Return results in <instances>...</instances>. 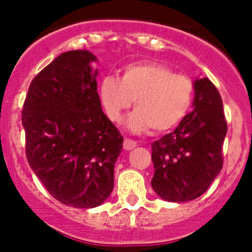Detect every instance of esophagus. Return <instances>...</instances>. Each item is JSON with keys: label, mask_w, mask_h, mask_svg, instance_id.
<instances>
[{"label": "esophagus", "mask_w": 252, "mask_h": 252, "mask_svg": "<svg viewBox=\"0 0 252 252\" xmlns=\"http://www.w3.org/2000/svg\"><path fill=\"white\" fill-rule=\"evenodd\" d=\"M136 146H137L136 141H133V140H130V139H125L124 141L125 150H132V149H135Z\"/></svg>", "instance_id": "esophagus-1"}]
</instances>
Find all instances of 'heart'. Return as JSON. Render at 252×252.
Masks as SVG:
<instances>
[{
    "label": "heart",
    "mask_w": 252,
    "mask_h": 252,
    "mask_svg": "<svg viewBox=\"0 0 252 252\" xmlns=\"http://www.w3.org/2000/svg\"><path fill=\"white\" fill-rule=\"evenodd\" d=\"M98 92L111 121H119L135 101L136 110L126 120V127L133 132L151 127L160 133L174 128L188 113L194 84L162 64L133 63L122 69L120 79L104 77Z\"/></svg>",
    "instance_id": "1"
}]
</instances>
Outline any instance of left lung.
<instances>
[{
  "label": "left lung",
  "instance_id": "1",
  "mask_svg": "<svg viewBox=\"0 0 252 252\" xmlns=\"http://www.w3.org/2000/svg\"><path fill=\"white\" fill-rule=\"evenodd\" d=\"M193 84L192 112L173 132L151 144V187L168 202L193 201L203 194L223 164L227 124L221 95L208 78H197Z\"/></svg>",
  "mask_w": 252,
  "mask_h": 252
}]
</instances>
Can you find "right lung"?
Listing matches in <instances>:
<instances>
[{"label":"right lung","instance_id":"add662e5","mask_svg":"<svg viewBox=\"0 0 252 252\" xmlns=\"http://www.w3.org/2000/svg\"><path fill=\"white\" fill-rule=\"evenodd\" d=\"M97 57L65 51L32 79L22 110L26 157L55 199L94 208L110 197L124 137L102 111Z\"/></svg>","mask_w":252,"mask_h":252}]
</instances>
